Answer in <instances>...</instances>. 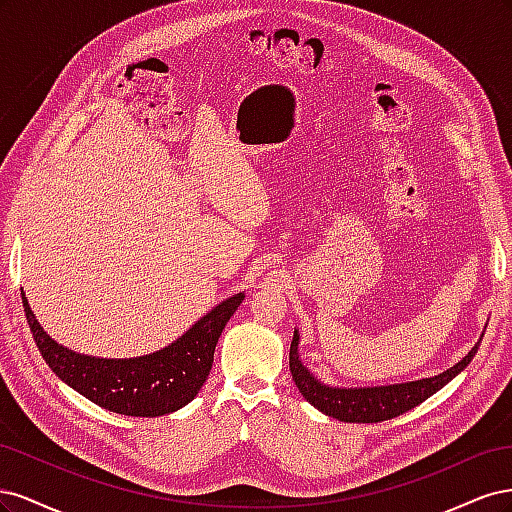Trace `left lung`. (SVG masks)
Returning <instances> with one entry per match:
<instances>
[{
  "label": "left lung",
  "mask_w": 512,
  "mask_h": 512,
  "mask_svg": "<svg viewBox=\"0 0 512 512\" xmlns=\"http://www.w3.org/2000/svg\"><path fill=\"white\" fill-rule=\"evenodd\" d=\"M299 335L294 331L290 344V374L299 393L318 408L320 412L329 414L342 423H380L389 421L399 414L412 410L414 406L423 404L427 397L440 391L444 384L451 382L459 371H463L472 356L476 354L480 342L468 352L463 361L455 367L442 371L440 376L406 382V384H391V386H371V389H331L327 384H320L299 361Z\"/></svg>",
  "instance_id": "left-lung-1"
}]
</instances>
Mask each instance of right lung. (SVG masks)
<instances>
[{
  "instance_id": "right-lung-1",
  "label": "right lung",
  "mask_w": 512,
  "mask_h": 512,
  "mask_svg": "<svg viewBox=\"0 0 512 512\" xmlns=\"http://www.w3.org/2000/svg\"><path fill=\"white\" fill-rule=\"evenodd\" d=\"M21 297L36 346L55 376L104 410L126 416H162L183 408L205 384L213 365L215 344L241 305L243 292L200 318L175 344L126 361L91 359L55 344L42 331L23 292Z\"/></svg>"
}]
</instances>
